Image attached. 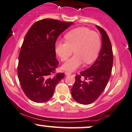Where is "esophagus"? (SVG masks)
I'll list each match as a JSON object with an SVG mask.
<instances>
[{
    "label": "esophagus",
    "mask_w": 132,
    "mask_h": 132,
    "mask_svg": "<svg viewBox=\"0 0 132 132\" xmlns=\"http://www.w3.org/2000/svg\"><path fill=\"white\" fill-rule=\"evenodd\" d=\"M65 75H66V76H69V75H71V73H70V72H68V71H66L64 73Z\"/></svg>",
    "instance_id": "1"
}]
</instances>
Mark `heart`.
<instances>
[{"label": "heart", "instance_id": "1", "mask_svg": "<svg viewBox=\"0 0 132 132\" xmlns=\"http://www.w3.org/2000/svg\"><path fill=\"white\" fill-rule=\"evenodd\" d=\"M66 41L58 40L55 44V51L62 61H66L73 53L75 54L62 66V69L74 71L85 62L93 63L96 59L101 46L100 36L96 32L85 27L71 30L65 35Z\"/></svg>", "mask_w": 132, "mask_h": 132}]
</instances>
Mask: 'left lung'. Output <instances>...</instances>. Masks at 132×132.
Here are the masks:
<instances>
[{"instance_id": "obj_1", "label": "left lung", "mask_w": 132, "mask_h": 132, "mask_svg": "<svg viewBox=\"0 0 132 132\" xmlns=\"http://www.w3.org/2000/svg\"><path fill=\"white\" fill-rule=\"evenodd\" d=\"M102 46L98 58L91 67L76 75L71 88L73 99L82 105L92 103L106 88L110 78L113 66V52L111 42L106 31L99 26Z\"/></svg>"}]
</instances>
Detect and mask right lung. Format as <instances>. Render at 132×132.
I'll use <instances>...</instances> for the list:
<instances>
[{
	"label": "right lung",
	"instance_id": "right-lung-1",
	"mask_svg": "<svg viewBox=\"0 0 132 132\" xmlns=\"http://www.w3.org/2000/svg\"><path fill=\"white\" fill-rule=\"evenodd\" d=\"M52 19L34 23L27 32L19 56V80L23 92L36 103L48 101L64 74L54 75L58 66L55 43L58 36L73 24Z\"/></svg>",
	"mask_w": 132,
	"mask_h": 132
}]
</instances>
